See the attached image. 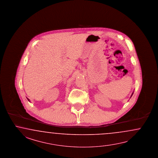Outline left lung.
I'll list each match as a JSON object with an SVG mask.
<instances>
[{
    "label": "left lung",
    "instance_id": "8db88e82",
    "mask_svg": "<svg viewBox=\"0 0 158 158\" xmlns=\"http://www.w3.org/2000/svg\"><path fill=\"white\" fill-rule=\"evenodd\" d=\"M133 94H134V91L132 92V94H131V97H130V98H131V97H132V95H133Z\"/></svg>",
    "mask_w": 158,
    "mask_h": 158
}]
</instances>
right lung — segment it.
Returning a JSON list of instances; mask_svg holds the SVG:
<instances>
[{
  "label": "right lung",
  "mask_w": 158,
  "mask_h": 158,
  "mask_svg": "<svg viewBox=\"0 0 158 158\" xmlns=\"http://www.w3.org/2000/svg\"><path fill=\"white\" fill-rule=\"evenodd\" d=\"M27 99H28V101H29V102H30V99H28V98H27Z\"/></svg>",
  "instance_id": "right-lung-1"
}]
</instances>
